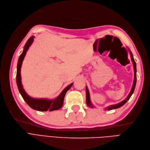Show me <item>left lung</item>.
<instances>
[{"label": "left lung", "mask_w": 150, "mask_h": 150, "mask_svg": "<svg viewBox=\"0 0 150 150\" xmlns=\"http://www.w3.org/2000/svg\"><path fill=\"white\" fill-rule=\"evenodd\" d=\"M129 51L130 53V56H131V61L133 62V67H134V81H133V86H132V88L131 89V91L129 93V94H128V96L126 97V98L123 100L122 101L117 103L116 104H114V105H111L110 106H108V108H106V109L107 110H114V109H117V108H119L120 107H121L122 106H123L124 104L128 101L129 98H131V95L133 94V92H134V90L135 88V86H136V83H137V64H136V62L134 60V58H133V54L132 52H131L130 50L129 49ZM86 104H87V105L89 107L91 108H93L94 106L92 104L91 102V99H90V96H89V91L88 89L87 88V86L86 87Z\"/></svg>", "instance_id": "obj_1"}]
</instances>
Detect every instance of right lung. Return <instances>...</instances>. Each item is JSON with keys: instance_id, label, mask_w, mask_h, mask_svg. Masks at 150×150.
<instances>
[{"instance_id": "add662e5", "label": "right lung", "mask_w": 150, "mask_h": 150, "mask_svg": "<svg viewBox=\"0 0 150 150\" xmlns=\"http://www.w3.org/2000/svg\"><path fill=\"white\" fill-rule=\"evenodd\" d=\"M34 41V36L30 37L26 44H25L23 52L19 56V60H18L17 67V75H16V81L18 89L21 94L22 97L23 98L24 100L26 102L28 105L33 108V110H38L39 111H52L54 110H57L60 109L64 103V99L66 95V92L70 89V88L73 84L71 83L69 86L62 91L61 93L54 99H36L30 97L27 94L23 88V86L21 83V69L22 64V61L24 60V58L25 56V54L28 51V49L30 46V45Z\"/></svg>"}]
</instances>
